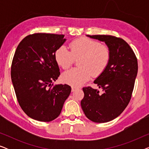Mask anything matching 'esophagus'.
Instances as JSON below:
<instances>
[{
  "label": "esophagus",
  "instance_id": "1",
  "mask_svg": "<svg viewBox=\"0 0 149 149\" xmlns=\"http://www.w3.org/2000/svg\"><path fill=\"white\" fill-rule=\"evenodd\" d=\"M71 89H72V92H74V91L77 89V87L72 86V87H71Z\"/></svg>",
  "mask_w": 149,
  "mask_h": 149
}]
</instances>
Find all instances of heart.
<instances>
[{
	"instance_id": "heart-1",
	"label": "heart",
	"mask_w": 149,
	"mask_h": 149,
	"mask_svg": "<svg viewBox=\"0 0 149 149\" xmlns=\"http://www.w3.org/2000/svg\"><path fill=\"white\" fill-rule=\"evenodd\" d=\"M70 51L62 45L55 52V59L63 69L72 66L74 59L79 58V68H74L63 73L62 79L72 86H79L91 75L98 76L105 70L111 58L110 48L97 40L82 37L70 43Z\"/></svg>"
}]
</instances>
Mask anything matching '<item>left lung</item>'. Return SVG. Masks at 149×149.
I'll use <instances>...</instances> for the list:
<instances>
[{"label": "left lung", "mask_w": 149, "mask_h": 149, "mask_svg": "<svg viewBox=\"0 0 149 149\" xmlns=\"http://www.w3.org/2000/svg\"><path fill=\"white\" fill-rule=\"evenodd\" d=\"M105 42L111 58L105 70L94 81L103 93L91 87H83L81 105L85 115L95 123H107L122 113L131 100L138 73L134 51L123 39L111 35H87Z\"/></svg>", "instance_id": "1"}]
</instances>
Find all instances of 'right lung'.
<instances>
[{"label":"right lung","instance_id":"add662e5","mask_svg":"<svg viewBox=\"0 0 149 149\" xmlns=\"http://www.w3.org/2000/svg\"><path fill=\"white\" fill-rule=\"evenodd\" d=\"M65 41L63 34L34 33L26 36L16 49L12 83L18 103L32 119L43 122L56 119L70 95L69 85L52 84L60 74L55 52Z\"/></svg>","mask_w":149,"mask_h":149}]
</instances>
